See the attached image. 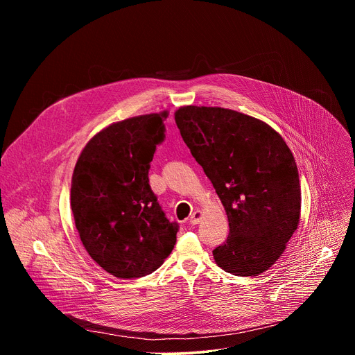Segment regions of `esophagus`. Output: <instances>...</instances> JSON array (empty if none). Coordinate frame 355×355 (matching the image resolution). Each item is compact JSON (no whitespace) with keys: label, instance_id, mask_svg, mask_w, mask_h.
<instances>
[{"label":"esophagus","instance_id":"obj_1","mask_svg":"<svg viewBox=\"0 0 355 355\" xmlns=\"http://www.w3.org/2000/svg\"><path fill=\"white\" fill-rule=\"evenodd\" d=\"M200 219H202V212L200 211H195V212H192V215L189 216L188 220H189L191 225H198Z\"/></svg>","mask_w":355,"mask_h":355}]
</instances>
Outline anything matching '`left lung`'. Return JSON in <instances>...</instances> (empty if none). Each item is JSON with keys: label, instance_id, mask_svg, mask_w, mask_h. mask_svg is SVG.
I'll list each match as a JSON object with an SVG mask.
<instances>
[{"label": "left lung", "instance_id": "8db88e82", "mask_svg": "<svg viewBox=\"0 0 355 355\" xmlns=\"http://www.w3.org/2000/svg\"><path fill=\"white\" fill-rule=\"evenodd\" d=\"M175 123L227 214L229 237L214 250L216 264L239 277L264 272L299 223L292 151L271 126L232 110L188 105L175 112Z\"/></svg>", "mask_w": 355, "mask_h": 355}]
</instances>
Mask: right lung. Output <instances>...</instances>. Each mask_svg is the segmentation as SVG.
Listing matches in <instances>:
<instances>
[{
    "label": "right lung",
    "mask_w": 355,
    "mask_h": 355,
    "mask_svg": "<svg viewBox=\"0 0 355 355\" xmlns=\"http://www.w3.org/2000/svg\"><path fill=\"white\" fill-rule=\"evenodd\" d=\"M167 112L112 123L96 133L77 160L71 211L83 245L107 272L140 278L156 271L174 248L170 222L148 184L150 163L166 139Z\"/></svg>",
    "instance_id": "1"
}]
</instances>
